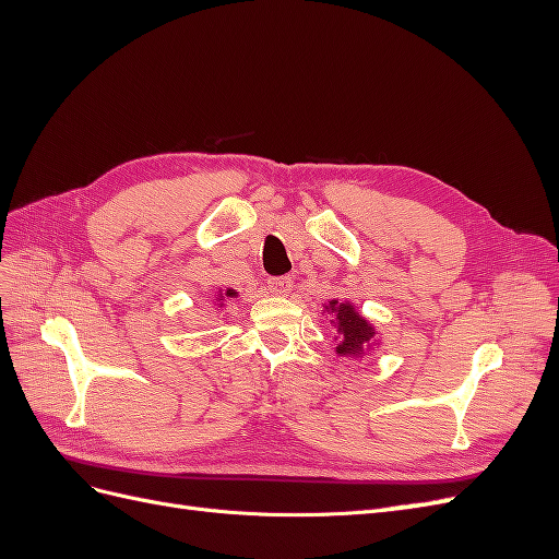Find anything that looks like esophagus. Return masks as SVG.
<instances>
[{
    "mask_svg": "<svg viewBox=\"0 0 559 559\" xmlns=\"http://www.w3.org/2000/svg\"><path fill=\"white\" fill-rule=\"evenodd\" d=\"M267 289L275 296H286L294 289V280L292 277H273V280H267Z\"/></svg>",
    "mask_w": 559,
    "mask_h": 559,
    "instance_id": "obj_1",
    "label": "esophagus"
}]
</instances>
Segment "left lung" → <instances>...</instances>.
I'll use <instances>...</instances> for the list:
<instances>
[{
	"instance_id": "8db88e82",
	"label": "left lung",
	"mask_w": 559,
	"mask_h": 559,
	"mask_svg": "<svg viewBox=\"0 0 559 559\" xmlns=\"http://www.w3.org/2000/svg\"><path fill=\"white\" fill-rule=\"evenodd\" d=\"M326 310L335 314L333 319V324L337 326L335 354H341V357H359V354H364L366 347H370V343H373L376 337L373 324H368L349 300L345 302L329 300Z\"/></svg>"
}]
</instances>
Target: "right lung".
I'll use <instances>...</instances> for the list:
<instances>
[{
	"mask_svg": "<svg viewBox=\"0 0 559 559\" xmlns=\"http://www.w3.org/2000/svg\"><path fill=\"white\" fill-rule=\"evenodd\" d=\"M235 296H238V292H235V289H226V292H218V302H224L226 298H235Z\"/></svg>",
	"mask_w": 559,
	"mask_h": 559,
	"instance_id": "right-lung-1",
	"label": "right lung"
}]
</instances>
